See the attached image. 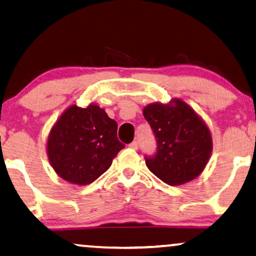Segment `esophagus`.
Instances as JSON below:
<instances>
[{"instance_id": "1", "label": "esophagus", "mask_w": 256, "mask_h": 256, "mask_svg": "<svg viewBox=\"0 0 256 256\" xmlns=\"http://www.w3.org/2000/svg\"><path fill=\"white\" fill-rule=\"evenodd\" d=\"M129 147H130L132 149H138V141H132L130 144H129Z\"/></svg>"}]
</instances>
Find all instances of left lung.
Masks as SVG:
<instances>
[{
	"label": "left lung",
	"mask_w": 256,
	"mask_h": 256,
	"mask_svg": "<svg viewBox=\"0 0 256 256\" xmlns=\"http://www.w3.org/2000/svg\"><path fill=\"white\" fill-rule=\"evenodd\" d=\"M144 116L156 140L155 154L144 156L149 170L170 186L198 176L213 146L210 132L196 112L181 100H174V104H148Z\"/></svg>",
	"instance_id": "obj_1"
}]
</instances>
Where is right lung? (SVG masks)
Instances as JSON below:
<instances>
[{
    "label": "right lung",
    "instance_id": "add662e5",
    "mask_svg": "<svg viewBox=\"0 0 256 256\" xmlns=\"http://www.w3.org/2000/svg\"><path fill=\"white\" fill-rule=\"evenodd\" d=\"M124 144L118 124L98 106H72L61 115L48 138V158L63 180L75 184L94 182L110 167Z\"/></svg>",
    "mask_w": 256,
    "mask_h": 256
}]
</instances>
